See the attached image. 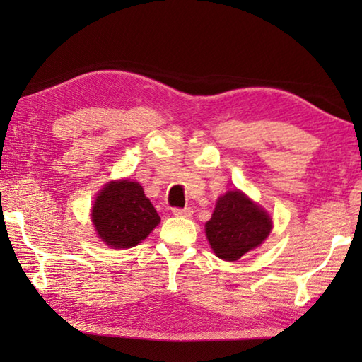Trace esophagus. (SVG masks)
<instances>
[{
  "label": "esophagus",
  "instance_id": "esophagus-1",
  "mask_svg": "<svg viewBox=\"0 0 362 362\" xmlns=\"http://www.w3.org/2000/svg\"><path fill=\"white\" fill-rule=\"evenodd\" d=\"M173 214L174 216H180V218H189L191 214H193V210H191L189 206H187V209H174Z\"/></svg>",
  "mask_w": 362,
  "mask_h": 362
}]
</instances>
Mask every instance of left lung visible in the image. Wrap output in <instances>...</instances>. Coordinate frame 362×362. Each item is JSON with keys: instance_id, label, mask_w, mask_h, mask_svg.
Here are the masks:
<instances>
[{"instance_id": "left-lung-1", "label": "left lung", "mask_w": 362, "mask_h": 362, "mask_svg": "<svg viewBox=\"0 0 362 362\" xmlns=\"http://www.w3.org/2000/svg\"><path fill=\"white\" fill-rule=\"evenodd\" d=\"M271 230L272 218L240 189L221 196L211 219L205 224V235L213 252L226 261L240 259L258 247Z\"/></svg>"}]
</instances>
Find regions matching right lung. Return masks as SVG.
<instances>
[{"mask_svg": "<svg viewBox=\"0 0 362 362\" xmlns=\"http://www.w3.org/2000/svg\"><path fill=\"white\" fill-rule=\"evenodd\" d=\"M98 236L112 249L140 244L160 224L157 210L138 182H109L99 191L91 209Z\"/></svg>", "mask_w": 362, "mask_h": 362, "instance_id": "add662e5", "label": "right lung"}]
</instances>
